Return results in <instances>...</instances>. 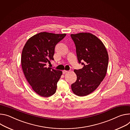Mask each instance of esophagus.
I'll use <instances>...</instances> for the list:
<instances>
[{
  "label": "esophagus",
  "mask_w": 130,
  "mask_h": 130,
  "mask_svg": "<svg viewBox=\"0 0 130 130\" xmlns=\"http://www.w3.org/2000/svg\"><path fill=\"white\" fill-rule=\"evenodd\" d=\"M68 72H69V71H66V70H63V71H62L63 74H66V73H68Z\"/></svg>",
  "instance_id": "obj_1"
}]
</instances>
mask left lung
Returning <instances> with one entry per match:
<instances>
[{
  "label": "left lung",
  "mask_w": 130,
  "mask_h": 130,
  "mask_svg": "<svg viewBox=\"0 0 130 130\" xmlns=\"http://www.w3.org/2000/svg\"><path fill=\"white\" fill-rule=\"evenodd\" d=\"M71 37L76 46L78 62L84 66L74 70L77 79L71 85V89L78 96H86L93 92L104 79L108 67V53L103 42L90 33L71 34Z\"/></svg>",
  "instance_id": "1"
}]
</instances>
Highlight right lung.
<instances>
[{"label": "right lung", "mask_w": 130, "mask_h": 130, "mask_svg": "<svg viewBox=\"0 0 130 130\" xmlns=\"http://www.w3.org/2000/svg\"><path fill=\"white\" fill-rule=\"evenodd\" d=\"M66 36L40 32L29 39L24 46L21 57L24 74L32 89L41 96L48 97L56 92L62 72L46 67V63L54 60L55 46Z\"/></svg>", "instance_id": "right-lung-1"}]
</instances>
